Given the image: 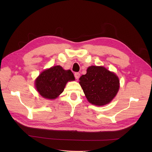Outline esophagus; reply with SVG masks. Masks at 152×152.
Instances as JSON below:
<instances>
[{"instance_id":"obj_1","label":"esophagus","mask_w":152,"mask_h":152,"mask_svg":"<svg viewBox=\"0 0 152 152\" xmlns=\"http://www.w3.org/2000/svg\"><path fill=\"white\" fill-rule=\"evenodd\" d=\"M79 76H80V73H77V72H76V73H75V77L76 79H78Z\"/></svg>"}]
</instances>
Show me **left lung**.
Returning a JSON list of instances; mask_svg holds the SVG:
<instances>
[{"mask_svg":"<svg viewBox=\"0 0 152 152\" xmlns=\"http://www.w3.org/2000/svg\"><path fill=\"white\" fill-rule=\"evenodd\" d=\"M83 92L92 104L102 106L115 97L119 87L116 75L103 66H91L79 78Z\"/></svg>","mask_w":152,"mask_h":152,"instance_id":"1","label":"left lung"}]
</instances>
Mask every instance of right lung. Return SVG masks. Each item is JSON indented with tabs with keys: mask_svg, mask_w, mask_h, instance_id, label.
I'll list each match as a JSON object with an SVG mask.
<instances>
[{
	"mask_svg": "<svg viewBox=\"0 0 152 152\" xmlns=\"http://www.w3.org/2000/svg\"><path fill=\"white\" fill-rule=\"evenodd\" d=\"M75 80L71 70H64L60 66H55L44 71L36 80V89L41 96L54 99L61 94L68 81Z\"/></svg>",
	"mask_w": 152,
	"mask_h": 152,
	"instance_id": "obj_1",
	"label": "right lung"
}]
</instances>
